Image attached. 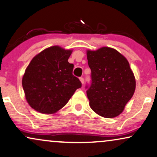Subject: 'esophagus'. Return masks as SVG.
<instances>
[{
	"label": "esophagus",
	"instance_id": "1",
	"mask_svg": "<svg viewBox=\"0 0 157 157\" xmlns=\"http://www.w3.org/2000/svg\"><path fill=\"white\" fill-rule=\"evenodd\" d=\"M80 82H82V84H84L85 80H84V78H83V77H80Z\"/></svg>",
	"mask_w": 157,
	"mask_h": 157
}]
</instances>
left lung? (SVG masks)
<instances>
[{
	"mask_svg": "<svg viewBox=\"0 0 157 157\" xmlns=\"http://www.w3.org/2000/svg\"><path fill=\"white\" fill-rule=\"evenodd\" d=\"M87 58L91 82L85 88L90 108L103 117L118 116L136 90V79L129 62L109 47L88 51Z\"/></svg>",
	"mask_w": 157,
	"mask_h": 157,
	"instance_id": "left-lung-1",
	"label": "left lung"
}]
</instances>
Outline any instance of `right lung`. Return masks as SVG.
Wrapping results in <instances>:
<instances>
[{
    "label": "right lung",
    "mask_w": 157,
    "mask_h": 157,
    "mask_svg": "<svg viewBox=\"0 0 157 157\" xmlns=\"http://www.w3.org/2000/svg\"><path fill=\"white\" fill-rule=\"evenodd\" d=\"M72 51L59 46L45 49L32 59L22 78V87L32 108L53 114L67 104L82 83L72 74L68 59Z\"/></svg>",
    "instance_id": "add662e5"
}]
</instances>
